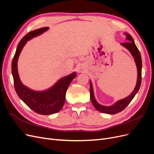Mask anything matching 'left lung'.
Masks as SVG:
<instances>
[{
    "label": "left lung",
    "instance_id": "8db88e82",
    "mask_svg": "<svg viewBox=\"0 0 154 154\" xmlns=\"http://www.w3.org/2000/svg\"><path fill=\"white\" fill-rule=\"evenodd\" d=\"M123 34L126 36V40L127 42L121 43V45L128 50L130 52L133 58H134L137 69V84L134 90L133 91V92L128 96H127L126 97L122 99L121 100H119V101H116L115 103H114L111 106H107L99 104L96 101L94 96V93L92 84L90 80V95L92 104L97 111L103 113H106V114L114 115L123 111L126 107L130 103V102L132 101V99L134 98L135 96L137 94V93L138 92L140 88V85H141L142 82V61L141 55H140V53L138 49L137 48L132 36L130 34H128V32H124Z\"/></svg>",
    "mask_w": 154,
    "mask_h": 154
}]
</instances>
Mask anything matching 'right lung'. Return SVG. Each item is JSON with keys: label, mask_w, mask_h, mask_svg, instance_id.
<instances>
[{"label": "right lung", "mask_w": 154, "mask_h": 154, "mask_svg": "<svg viewBox=\"0 0 154 154\" xmlns=\"http://www.w3.org/2000/svg\"><path fill=\"white\" fill-rule=\"evenodd\" d=\"M49 29L44 27L28 32L19 43L12 62V74L14 79V88L19 97L35 112L43 115H50L62 109L65 101L66 92L77 73L60 79L51 88L44 91H34L24 85L19 78L17 62L20 53L29 40L35 38Z\"/></svg>", "instance_id": "obj_1"}]
</instances>
